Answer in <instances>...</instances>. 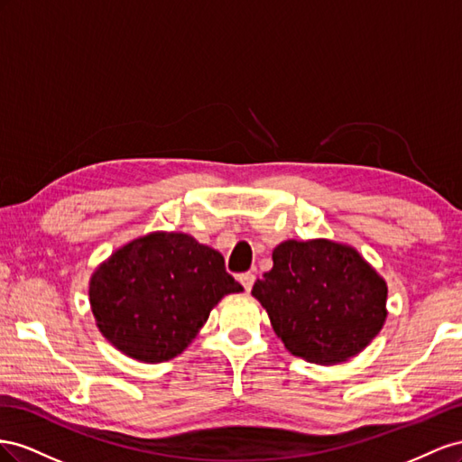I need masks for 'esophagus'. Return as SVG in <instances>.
I'll list each match as a JSON object with an SVG mask.
<instances>
[{
	"instance_id": "34e87169",
	"label": "esophagus",
	"mask_w": 462,
	"mask_h": 462,
	"mask_svg": "<svg viewBox=\"0 0 462 462\" xmlns=\"http://www.w3.org/2000/svg\"><path fill=\"white\" fill-rule=\"evenodd\" d=\"M238 281H240V284L247 290H252V286H254V282H255V274L254 273H242L240 276H238Z\"/></svg>"
}]
</instances>
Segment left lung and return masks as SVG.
Returning a JSON list of instances; mask_svg holds the SVG:
<instances>
[{"instance_id":"obj_1","label":"left lung","mask_w":462,"mask_h":462,"mask_svg":"<svg viewBox=\"0 0 462 462\" xmlns=\"http://www.w3.org/2000/svg\"><path fill=\"white\" fill-rule=\"evenodd\" d=\"M284 348L319 365L360 354L387 319V282L358 249L325 238L286 240L254 284Z\"/></svg>"}]
</instances>
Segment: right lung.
I'll return each instance as SVG.
<instances>
[{"label":"right lung","instance_id":"right-lung-1","mask_svg":"<svg viewBox=\"0 0 462 462\" xmlns=\"http://www.w3.org/2000/svg\"><path fill=\"white\" fill-rule=\"evenodd\" d=\"M244 292L217 249L183 232H151L120 245L90 274L88 301L102 337L143 364L176 358L210 311Z\"/></svg>","mask_w":462,"mask_h":462}]
</instances>
